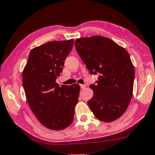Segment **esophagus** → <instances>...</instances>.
Wrapping results in <instances>:
<instances>
[{"label": "esophagus", "mask_w": 155, "mask_h": 155, "mask_svg": "<svg viewBox=\"0 0 155 155\" xmlns=\"http://www.w3.org/2000/svg\"><path fill=\"white\" fill-rule=\"evenodd\" d=\"M80 86H81V89H85V87H87V85H81Z\"/></svg>", "instance_id": "34e87169"}]
</instances>
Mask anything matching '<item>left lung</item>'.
Segmentation results:
<instances>
[{"mask_svg":"<svg viewBox=\"0 0 155 155\" xmlns=\"http://www.w3.org/2000/svg\"><path fill=\"white\" fill-rule=\"evenodd\" d=\"M75 48L91 74H99L90 87L94 95L88 104L104 122L119 119L126 111L133 94L135 70L130 56L122 47L106 37L78 38Z\"/></svg>","mask_w":155,"mask_h":155,"instance_id":"obj_1","label":"left lung"}]
</instances>
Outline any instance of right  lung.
<instances>
[{"instance_id": "add662e5", "label": "right lung", "mask_w": 155, "mask_h": 155, "mask_svg": "<svg viewBox=\"0 0 155 155\" xmlns=\"http://www.w3.org/2000/svg\"><path fill=\"white\" fill-rule=\"evenodd\" d=\"M74 40L51 41L31 51L23 72L28 102L42 125L61 130L71 124L80 85H61L55 81L62 72Z\"/></svg>"}]
</instances>
